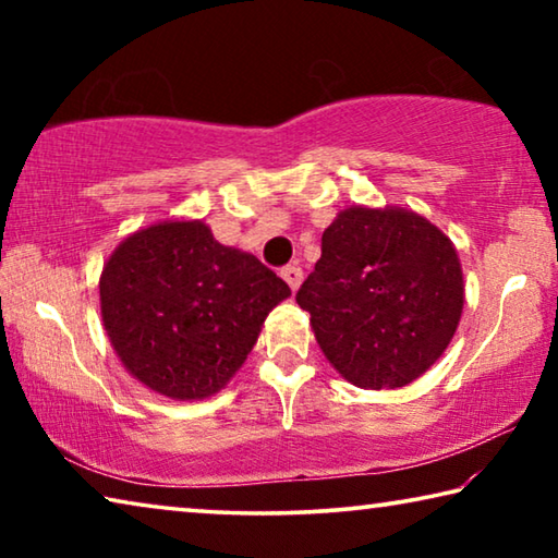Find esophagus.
I'll list each match as a JSON object with an SVG mask.
<instances>
[{
	"label": "esophagus",
	"mask_w": 558,
	"mask_h": 558,
	"mask_svg": "<svg viewBox=\"0 0 558 558\" xmlns=\"http://www.w3.org/2000/svg\"><path fill=\"white\" fill-rule=\"evenodd\" d=\"M280 276H282V280L288 282L290 290L295 292L300 288V282H302V268L295 266V263H290V266H286V268L280 270Z\"/></svg>",
	"instance_id": "esophagus-1"
}]
</instances>
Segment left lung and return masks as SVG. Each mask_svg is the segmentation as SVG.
Here are the masks:
<instances>
[{
  "label": "left lung",
  "mask_w": 558,
  "mask_h": 558,
  "mask_svg": "<svg viewBox=\"0 0 558 558\" xmlns=\"http://www.w3.org/2000/svg\"><path fill=\"white\" fill-rule=\"evenodd\" d=\"M295 300L347 381L396 389L450 344L462 270L448 235L423 216L349 206L325 229L323 256Z\"/></svg>",
  "instance_id": "left-lung-1"
}]
</instances>
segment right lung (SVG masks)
Wrapping results in <instances>:
<instances>
[{
	"label": "right lung",
	"mask_w": 558,
	"mask_h": 558,
	"mask_svg": "<svg viewBox=\"0 0 558 558\" xmlns=\"http://www.w3.org/2000/svg\"><path fill=\"white\" fill-rule=\"evenodd\" d=\"M288 282L202 221L122 241L100 276V313L125 369L169 399H204L239 372Z\"/></svg>",
	"instance_id": "1"
}]
</instances>
